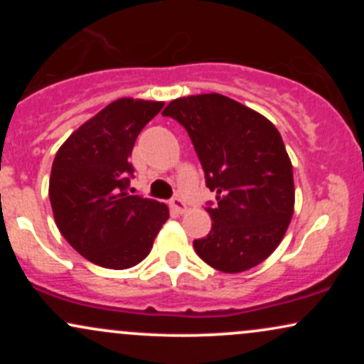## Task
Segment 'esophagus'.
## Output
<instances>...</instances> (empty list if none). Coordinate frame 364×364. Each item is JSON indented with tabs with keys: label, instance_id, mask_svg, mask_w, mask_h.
I'll list each match as a JSON object with an SVG mask.
<instances>
[{
	"label": "esophagus",
	"instance_id": "obj_1",
	"mask_svg": "<svg viewBox=\"0 0 364 364\" xmlns=\"http://www.w3.org/2000/svg\"><path fill=\"white\" fill-rule=\"evenodd\" d=\"M171 207L174 208V210L178 212V214H183V212L186 210V203H185V200L183 198H179V196H174L173 200H171Z\"/></svg>",
	"mask_w": 364,
	"mask_h": 364
}]
</instances>
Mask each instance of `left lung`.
I'll return each mask as SVG.
<instances>
[{"label":"left lung","instance_id":"obj_1","mask_svg":"<svg viewBox=\"0 0 364 364\" xmlns=\"http://www.w3.org/2000/svg\"><path fill=\"white\" fill-rule=\"evenodd\" d=\"M188 132L215 191L207 202L212 229L193 241L196 255L225 274L269 257L294 210L292 166L281 133L257 111L220 94L176 99L162 111Z\"/></svg>","mask_w":364,"mask_h":364}]
</instances>
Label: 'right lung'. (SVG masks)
Listing matches in <instances>:
<instances>
[{"instance_id": "add662e5", "label": "right lung", "mask_w": 364, "mask_h": 364, "mask_svg": "<svg viewBox=\"0 0 364 364\" xmlns=\"http://www.w3.org/2000/svg\"><path fill=\"white\" fill-rule=\"evenodd\" d=\"M162 106L118 99L72 133L54 157V220L63 237L95 265L121 270L140 263L168 220L164 203L129 193L133 145Z\"/></svg>"}]
</instances>
